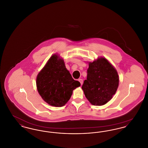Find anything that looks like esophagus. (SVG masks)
Masks as SVG:
<instances>
[{"label": "esophagus", "instance_id": "1", "mask_svg": "<svg viewBox=\"0 0 148 148\" xmlns=\"http://www.w3.org/2000/svg\"><path fill=\"white\" fill-rule=\"evenodd\" d=\"M78 81L80 83V84L83 85V79H78Z\"/></svg>", "mask_w": 148, "mask_h": 148}]
</instances>
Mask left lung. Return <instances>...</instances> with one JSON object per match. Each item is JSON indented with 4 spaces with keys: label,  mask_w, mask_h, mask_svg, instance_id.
Returning <instances> with one entry per match:
<instances>
[{
    "label": "left lung",
    "mask_w": 148,
    "mask_h": 148,
    "mask_svg": "<svg viewBox=\"0 0 148 148\" xmlns=\"http://www.w3.org/2000/svg\"><path fill=\"white\" fill-rule=\"evenodd\" d=\"M82 89L85 97L94 106L106 104L116 92L119 77L113 65L104 58L90 62Z\"/></svg>",
    "instance_id": "obj_1"
}]
</instances>
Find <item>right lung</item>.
I'll list each match as a JSON object with an SVG mask.
<instances>
[{"mask_svg":"<svg viewBox=\"0 0 148 148\" xmlns=\"http://www.w3.org/2000/svg\"><path fill=\"white\" fill-rule=\"evenodd\" d=\"M80 86L65 66L64 60L56 54L49 59L38 74L36 86L43 100L50 106L61 107L71 98L73 90Z\"/></svg>","mask_w":148,"mask_h":148,"instance_id":"add662e5","label":"right lung"}]
</instances>
